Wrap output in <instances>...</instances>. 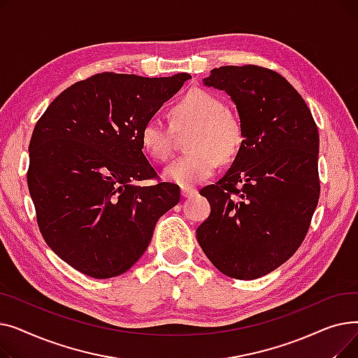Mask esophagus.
Segmentation results:
<instances>
[{"label": "esophagus", "instance_id": "1", "mask_svg": "<svg viewBox=\"0 0 358 358\" xmlns=\"http://www.w3.org/2000/svg\"><path fill=\"white\" fill-rule=\"evenodd\" d=\"M196 194H197V190H196V189H192V187H182V189H181V196L185 197V199L193 197V196H196Z\"/></svg>", "mask_w": 358, "mask_h": 358}]
</instances>
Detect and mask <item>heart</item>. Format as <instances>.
<instances>
[{"instance_id": "heart-1", "label": "heart", "mask_w": 358, "mask_h": 358, "mask_svg": "<svg viewBox=\"0 0 358 358\" xmlns=\"http://www.w3.org/2000/svg\"><path fill=\"white\" fill-rule=\"evenodd\" d=\"M174 127L194 126L187 139L189 154L164 169V178L190 187L210 178L220 161H229L242 143V126L216 94L196 88L171 108ZM141 145L158 162L171 157V129L161 119H148L141 130Z\"/></svg>"}]
</instances>
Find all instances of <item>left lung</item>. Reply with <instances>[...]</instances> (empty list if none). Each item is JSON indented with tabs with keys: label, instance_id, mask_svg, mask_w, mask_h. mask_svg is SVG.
I'll return each instance as SVG.
<instances>
[{
	"label": "left lung",
	"instance_id": "8db88e82",
	"mask_svg": "<svg viewBox=\"0 0 358 358\" xmlns=\"http://www.w3.org/2000/svg\"><path fill=\"white\" fill-rule=\"evenodd\" d=\"M203 84L236 106L242 143L227 174L200 190L212 210L197 241L220 273L254 280L286 262L308 234L321 190L317 127L275 71L220 66Z\"/></svg>",
	"mask_w": 358,
	"mask_h": 358
}]
</instances>
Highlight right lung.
Masks as SVG:
<instances>
[{
	"label": "right lung",
	"mask_w": 358,
	"mask_h": 358,
	"mask_svg": "<svg viewBox=\"0 0 358 358\" xmlns=\"http://www.w3.org/2000/svg\"><path fill=\"white\" fill-rule=\"evenodd\" d=\"M190 78L97 73L62 91L36 123L29 192L48 247L72 268L92 278L123 274L180 201L173 182L139 185L157 177L141 130Z\"/></svg>",
	"instance_id": "add662e5"
}]
</instances>
